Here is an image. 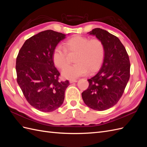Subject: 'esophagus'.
<instances>
[{
	"label": "esophagus",
	"mask_w": 147,
	"mask_h": 147,
	"mask_svg": "<svg viewBox=\"0 0 147 147\" xmlns=\"http://www.w3.org/2000/svg\"><path fill=\"white\" fill-rule=\"evenodd\" d=\"M76 82H77V80H69L70 83H76Z\"/></svg>",
	"instance_id": "34e87169"
}]
</instances>
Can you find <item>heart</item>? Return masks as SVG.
Masks as SVG:
<instances>
[{"instance_id": "heart-1", "label": "heart", "mask_w": 147, "mask_h": 147, "mask_svg": "<svg viewBox=\"0 0 147 147\" xmlns=\"http://www.w3.org/2000/svg\"><path fill=\"white\" fill-rule=\"evenodd\" d=\"M64 47L57 46L53 50V60L55 65L63 69L69 64L67 51L76 53L74 62L62 71V76L67 79H76L88 72L92 74L98 70L104 58V46L98 38L75 35L64 43Z\"/></svg>"}]
</instances>
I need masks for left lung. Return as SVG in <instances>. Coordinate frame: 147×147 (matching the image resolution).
<instances>
[{
	"mask_svg": "<svg viewBox=\"0 0 147 147\" xmlns=\"http://www.w3.org/2000/svg\"><path fill=\"white\" fill-rule=\"evenodd\" d=\"M88 34L95 35L103 43L104 58L100 70L88 79L89 86L82 93L89 107L98 111L112 107L122 96L130 77V61L119 39L100 28Z\"/></svg>",
	"mask_w": 147,
	"mask_h": 147,
	"instance_id": "obj_1",
	"label": "left lung"
}]
</instances>
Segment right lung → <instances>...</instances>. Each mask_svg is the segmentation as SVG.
Wrapping results in <instances>:
<instances>
[{
  "instance_id": "right-lung-1",
  "label": "right lung",
  "mask_w": 147,
  "mask_h": 147,
  "mask_svg": "<svg viewBox=\"0 0 147 147\" xmlns=\"http://www.w3.org/2000/svg\"><path fill=\"white\" fill-rule=\"evenodd\" d=\"M66 35L52 30L42 31L26 40L16 61L17 82L30 105L43 112L63 104L69 82H59L53 60L54 49Z\"/></svg>"
}]
</instances>
